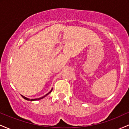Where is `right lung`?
Instances as JSON below:
<instances>
[{
  "label": "right lung",
  "instance_id": "add662e5",
  "mask_svg": "<svg viewBox=\"0 0 129 129\" xmlns=\"http://www.w3.org/2000/svg\"><path fill=\"white\" fill-rule=\"evenodd\" d=\"M52 90H53V89H51V91H50L49 93H47V94H45V95L44 96H42V97H41V98H37V99H29V98H27L25 97L24 96H23V95H21V96H22V98H23L25 99V100H27V101H37V100H41V99H42V98H45V97L46 96H47L48 94H49V93H50L51 92V91H52Z\"/></svg>",
  "mask_w": 129,
  "mask_h": 129
}]
</instances>
